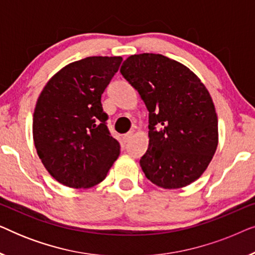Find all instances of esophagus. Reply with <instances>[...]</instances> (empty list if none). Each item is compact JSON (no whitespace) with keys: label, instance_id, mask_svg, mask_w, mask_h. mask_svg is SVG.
Returning <instances> with one entry per match:
<instances>
[{"label":"esophagus","instance_id":"esophagus-1","mask_svg":"<svg viewBox=\"0 0 255 255\" xmlns=\"http://www.w3.org/2000/svg\"><path fill=\"white\" fill-rule=\"evenodd\" d=\"M131 138H132V132H128V133H127V134L124 135V141H125V142L130 141Z\"/></svg>","mask_w":255,"mask_h":255}]
</instances>
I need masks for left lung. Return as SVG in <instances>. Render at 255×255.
<instances>
[{
	"label": "left lung",
	"mask_w": 255,
	"mask_h": 255,
	"mask_svg": "<svg viewBox=\"0 0 255 255\" xmlns=\"http://www.w3.org/2000/svg\"><path fill=\"white\" fill-rule=\"evenodd\" d=\"M121 73L148 110L145 176L163 189H179L208 168L218 145V118L210 93L187 66L161 54L128 57Z\"/></svg>",
	"instance_id": "1"
}]
</instances>
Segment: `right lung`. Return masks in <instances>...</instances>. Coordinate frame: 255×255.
Listing matches in <instances>:
<instances>
[{
	"instance_id": "right-lung-1",
	"label": "right lung",
	"mask_w": 255,
	"mask_h": 255,
	"mask_svg": "<svg viewBox=\"0 0 255 255\" xmlns=\"http://www.w3.org/2000/svg\"><path fill=\"white\" fill-rule=\"evenodd\" d=\"M122 60L88 57L71 62L48 80L38 97L34 147L50 175L66 187L96 186L120 156V142L108 130L101 96Z\"/></svg>"
}]
</instances>
